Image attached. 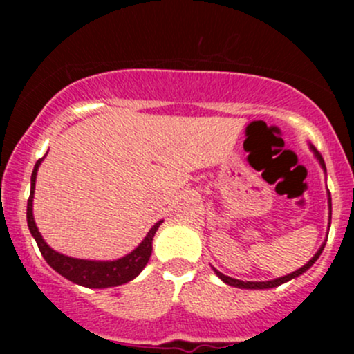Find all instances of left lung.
I'll list each match as a JSON object with an SVG mask.
<instances>
[{"instance_id":"8db88e82","label":"left lung","mask_w":354,"mask_h":354,"mask_svg":"<svg viewBox=\"0 0 354 354\" xmlns=\"http://www.w3.org/2000/svg\"><path fill=\"white\" fill-rule=\"evenodd\" d=\"M313 148V146H311ZM313 151H315V154H316V158H318L319 160V165L323 166V169L324 171H326V166H324V160H323V156H321V154L316 151L315 148H313ZM330 208H331V196H330ZM323 248H324V245L319 248L318 250V253H316L315 256H313V258L310 259V261L306 263V265H304L303 268H299V270H296L295 273H291V274H286V276H283V278H276V279H271V281H241V279H234V278H230V276H225L223 273H219L218 270H214V273H216L219 278L223 279V281L225 283H228V284H231V286H236V288H245V290H266V288H274V286H279V284H283V283H286V281H290V279H293V278H296V276H299V274H303L304 271L306 270H310V268L313 266V263L316 261V259L319 258V254H321V251H323Z\"/></svg>"}]
</instances>
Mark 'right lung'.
<instances>
[{
	"label": "right lung",
	"instance_id": "1",
	"mask_svg": "<svg viewBox=\"0 0 354 354\" xmlns=\"http://www.w3.org/2000/svg\"><path fill=\"white\" fill-rule=\"evenodd\" d=\"M41 161L43 158L36 161L33 174H31V193L30 198H28L26 218L28 228H30L31 234H33L36 243H38L39 251H41L43 258L46 259L48 265H50L55 271H58L61 276L70 279V281L86 288L118 286V284L128 283L131 281L133 278H136V276L141 273V270L146 266V263H148L149 256H151L153 236L163 221H158L156 225L149 230V233L146 234V238L140 243V246H138L135 251L123 256V258L115 259V261H88V259L70 258V256L56 253L55 250H51V248L44 243L43 236L39 234L38 228H36V223L33 218V194L36 173H38Z\"/></svg>",
	"mask_w": 354,
	"mask_h": 354
}]
</instances>
